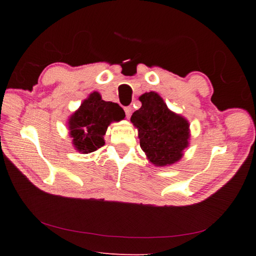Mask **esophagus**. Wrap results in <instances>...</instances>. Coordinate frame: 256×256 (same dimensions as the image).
<instances>
[{
    "mask_svg": "<svg viewBox=\"0 0 256 256\" xmlns=\"http://www.w3.org/2000/svg\"><path fill=\"white\" fill-rule=\"evenodd\" d=\"M124 110H125V114H126V118H130V116L132 115V107H131V106L125 107V108H124Z\"/></svg>",
    "mask_w": 256,
    "mask_h": 256,
    "instance_id": "1",
    "label": "esophagus"
}]
</instances>
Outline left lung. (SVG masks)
I'll return each instance as SVG.
<instances>
[{
    "mask_svg": "<svg viewBox=\"0 0 256 256\" xmlns=\"http://www.w3.org/2000/svg\"><path fill=\"white\" fill-rule=\"evenodd\" d=\"M138 99L142 106L133 112L131 122L138 131L141 149L154 166L177 162L188 146V120L172 112L157 92H146Z\"/></svg>",
    "mask_w": 256,
    "mask_h": 256,
    "instance_id": "8db88e82",
    "label": "left lung"
}]
</instances>
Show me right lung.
<instances>
[{"label":"right lung","mask_w":256,"mask_h":256,"mask_svg":"<svg viewBox=\"0 0 256 256\" xmlns=\"http://www.w3.org/2000/svg\"><path fill=\"white\" fill-rule=\"evenodd\" d=\"M124 118L125 112L118 104L102 100L100 94L94 92L68 118L73 146L81 154L94 152L105 144L104 136L108 125Z\"/></svg>","instance_id":"right-lung-1"}]
</instances>
